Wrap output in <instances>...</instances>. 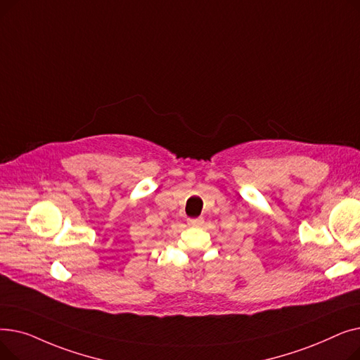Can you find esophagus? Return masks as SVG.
Masks as SVG:
<instances>
[{"mask_svg":"<svg viewBox=\"0 0 360 360\" xmlns=\"http://www.w3.org/2000/svg\"><path fill=\"white\" fill-rule=\"evenodd\" d=\"M204 223L202 217L198 219H188V226H191V228H200V226Z\"/></svg>","mask_w":360,"mask_h":360,"instance_id":"34e87169","label":"esophagus"}]
</instances>
